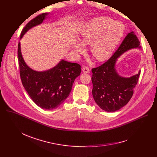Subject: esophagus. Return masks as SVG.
I'll return each mask as SVG.
<instances>
[{
  "label": "esophagus",
  "mask_w": 157,
  "mask_h": 157,
  "mask_svg": "<svg viewBox=\"0 0 157 157\" xmlns=\"http://www.w3.org/2000/svg\"><path fill=\"white\" fill-rule=\"evenodd\" d=\"M90 71V69L88 67H85L83 69V72H85V73H88Z\"/></svg>",
  "instance_id": "esophagus-1"
}]
</instances>
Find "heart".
Here are the masks:
<instances>
[{
  "instance_id": "b5f03b06",
  "label": "heart",
  "mask_w": 157,
  "mask_h": 157,
  "mask_svg": "<svg viewBox=\"0 0 157 157\" xmlns=\"http://www.w3.org/2000/svg\"><path fill=\"white\" fill-rule=\"evenodd\" d=\"M125 27L122 22L114 21L107 16H100L90 21L81 31L80 42L90 46V52L100 62L109 59L125 34ZM76 43L73 48L77 55L83 54L85 49Z\"/></svg>"
}]
</instances>
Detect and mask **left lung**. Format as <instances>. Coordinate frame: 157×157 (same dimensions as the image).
<instances>
[{
    "instance_id": "1",
    "label": "left lung",
    "mask_w": 157,
    "mask_h": 157,
    "mask_svg": "<svg viewBox=\"0 0 157 157\" xmlns=\"http://www.w3.org/2000/svg\"><path fill=\"white\" fill-rule=\"evenodd\" d=\"M136 48H141L140 42L134 32H131L108 61L92 68V95L95 102L102 110L108 112L118 111L132 97L141 71L130 78H123L118 75L115 64L121 54Z\"/></svg>"
}]
</instances>
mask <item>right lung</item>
Returning a JSON list of instances; mask_svg holds the SVG:
<instances>
[{
    "instance_id": "1",
    "label": "right lung",
    "mask_w": 157,
    "mask_h": 157,
    "mask_svg": "<svg viewBox=\"0 0 157 157\" xmlns=\"http://www.w3.org/2000/svg\"><path fill=\"white\" fill-rule=\"evenodd\" d=\"M48 14H39L30 20L23 29L20 39L30 29L42 23ZM18 57L22 85L32 100L44 109H54L65 101L71 92L74 80L81 71L79 64L63 60L46 71L32 70L24 62L20 42Z\"/></svg>"
}]
</instances>
